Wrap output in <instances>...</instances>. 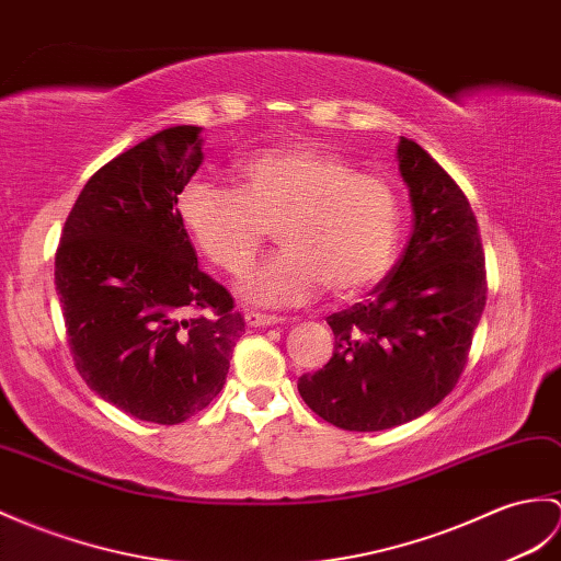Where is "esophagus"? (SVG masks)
I'll use <instances>...</instances> for the list:
<instances>
[{
	"label": "esophagus",
	"mask_w": 561,
	"mask_h": 561,
	"mask_svg": "<svg viewBox=\"0 0 561 561\" xmlns=\"http://www.w3.org/2000/svg\"><path fill=\"white\" fill-rule=\"evenodd\" d=\"M286 318L282 316H267V312H257V310H251L245 312V322L251 324V328H270V324H282Z\"/></svg>",
	"instance_id": "obj_1"
}]
</instances>
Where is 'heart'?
Listing matches in <instances>:
<instances>
[{"mask_svg": "<svg viewBox=\"0 0 561 561\" xmlns=\"http://www.w3.org/2000/svg\"><path fill=\"white\" fill-rule=\"evenodd\" d=\"M239 188L188 181L179 215L195 245L225 272L251 263L279 221L284 249L245 270L239 294L260 306H301L324 286L358 296L392 267L401 239V201L380 174L322 146L255 152L237 167Z\"/></svg>", "mask_w": 561, "mask_h": 561, "instance_id": "heart-1", "label": "heart"}]
</instances>
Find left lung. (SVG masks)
Wrapping results in <instances>:
<instances>
[{"label": "left lung", "instance_id": "8db88e82", "mask_svg": "<svg viewBox=\"0 0 561 561\" xmlns=\"http://www.w3.org/2000/svg\"><path fill=\"white\" fill-rule=\"evenodd\" d=\"M397 154L413 205L407 251L368 301L332 312L330 363L298 377L308 407L354 433L419 419L457 387L488 298L471 203L415 140Z\"/></svg>", "mask_w": 561, "mask_h": 561}]
</instances>
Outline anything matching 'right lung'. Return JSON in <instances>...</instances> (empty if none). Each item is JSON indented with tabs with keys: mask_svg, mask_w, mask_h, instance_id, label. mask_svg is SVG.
<instances>
[{
	"mask_svg": "<svg viewBox=\"0 0 561 561\" xmlns=\"http://www.w3.org/2000/svg\"><path fill=\"white\" fill-rule=\"evenodd\" d=\"M203 128L172 126L88 179L55 255L73 366L138 421L176 425L225 387L245 332L233 298L198 267L179 193L203 162Z\"/></svg>",
	"mask_w": 561,
	"mask_h": 561,
	"instance_id": "right-lung-1",
	"label": "right lung"
}]
</instances>
